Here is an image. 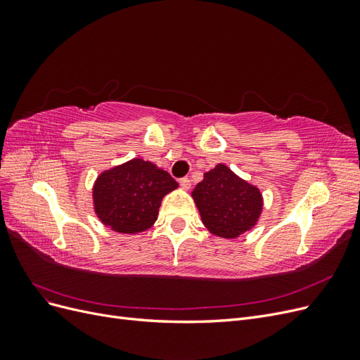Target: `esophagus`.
<instances>
[{"label": "esophagus", "instance_id": "1", "mask_svg": "<svg viewBox=\"0 0 360 360\" xmlns=\"http://www.w3.org/2000/svg\"><path fill=\"white\" fill-rule=\"evenodd\" d=\"M179 183H180V186H181L183 189H186V191H188V189L191 188V180H189L188 177H183V179H180V180H179Z\"/></svg>", "mask_w": 360, "mask_h": 360}]
</instances>
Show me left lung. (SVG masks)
Returning <instances> with one entry per match:
<instances>
[{"instance_id":"1","label":"left lung","mask_w":360,"mask_h":360,"mask_svg":"<svg viewBox=\"0 0 360 360\" xmlns=\"http://www.w3.org/2000/svg\"><path fill=\"white\" fill-rule=\"evenodd\" d=\"M192 197L207 230L224 238H236L249 231L263 210L259 189L236 176L224 163L204 174Z\"/></svg>"}]
</instances>
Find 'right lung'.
<instances>
[{
	"label": "right lung",
	"instance_id": "right-lung-1",
	"mask_svg": "<svg viewBox=\"0 0 360 360\" xmlns=\"http://www.w3.org/2000/svg\"><path fill=\"white\" fill-rule=\"evenodd\" d=\"M179 188L167 171L143 159H132L97 177L94 212L117 233L146 231L158 219L162 198Z\"/></svg>",
	"mask_w": 360,
	"mask_h": 360
}]
</instances>
